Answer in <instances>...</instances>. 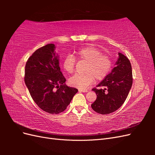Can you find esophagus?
Masks as SVG:
<instances>
[{"mask_svg":"<svg viewBox=\"0 0 155 155\" xmlns=\"http://www.w3.org/2000/svg\"><path fill=\"white\" fill-rule=\"evenodd\" d=\"M79 92H87L88 90H83V89H79Z\"/></svg>","mask_w":155,"mask_h":155,"instance_id":"1","label":"esophagus"}]
</instances>
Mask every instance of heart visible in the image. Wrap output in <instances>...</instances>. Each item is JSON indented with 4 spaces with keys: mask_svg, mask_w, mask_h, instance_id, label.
<instances>
[{
    "mask_svg": "<svg viewBox=\"0 0 155 155\" xmlns=\"http://www.w3.org/2000/svg\"><path fill=\"white\" fill-rule=\"evenodd\" d=\"M75 56L80 61L87 62L84 74H75L68 79L70 86L79 89L87 88L94 82L103 80L110 72L112 61L109 55L102 54V51L94 46H88L78 49ZM76 58L68 54L63 60V68L65 72L72 74L75 70Z\"/></svg>",
    "mask_w": 155,
    "mask_h": 155,
    "instance_id": "b5f03b06",
    "label": "heart"
}]
</instances>
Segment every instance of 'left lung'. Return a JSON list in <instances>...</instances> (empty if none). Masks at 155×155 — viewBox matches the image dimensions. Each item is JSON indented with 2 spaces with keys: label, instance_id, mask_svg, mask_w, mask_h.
Masks as SVG:
<instances>
[{
  "label": "left lung",
  "instance_id": "1",
  "mask_svg": "<svg viewBox=\"0 0 155 155\" xmlns=\"http://www.w3.org/2000/svg\"><path fill=\"white\" fill-rule=\"evenodd\" d=\"M116 66L92 91L97 95L91 105L92 109L101 114L112 113L123 105L133 85L132 67L129 59L119 53Z\"/></svg>",
  "mask_w": 155,
  "mask_h": 155
}]
</instances>
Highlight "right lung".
<instances>
[{
  "label": "right lung",
  "mask_w": 155,
  "mask_h": 155,
  "mask_svg": "<svg viewBox=\"0 0 155 155\" xmlns=\"http://www.w3.org/2000/svg\"><path fill=\"white\" fill-rule=\"evenodd\" d=\"M54 44L35 50L27 60L25 82L32 97L41 109L49 114L63 112L78 92L76 88L65 85L58 56Z\"/></svg>",
  "instance_id": "obj_1"
}]
</instances>
